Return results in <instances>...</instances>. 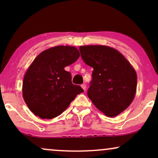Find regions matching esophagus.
Here are the masks:
<instances>
[{"label": "esophagus", "instance_id": "esophagus-1", "mask_svg": "<svg viewBox=\"0 0 158 158\" xmlns=\"http://www.w3.org/2000/svg\"><path fill=\"white\" fill-rule=\"evenodd\" d=\"M81 88H82V89L84 90H86V85H85V84H82V85H81Z\"/></svg>", "mask_w": 158, "mask_h": 158}]
</instances>
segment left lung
<instances>
[{"label":"left lung","mask_w":158,"mask_h":158,"mask_svg":"<svg viewBox=\"0 0 158 158\" xmlns=\"http://www.w3.org/2000/svg\"><path fill=\"white\" fill-rule=\"evenodd\" d=\"M81 57L94 68L88 96L99 110L116 117L135 98L137 73L128 60L115 49L102 45L79 48Z\"/></svg>","instance_id":"8db88e82"}]
</instances>
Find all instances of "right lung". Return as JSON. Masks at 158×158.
Instances as JSON below:
<instances>
[{"mask_svg": "<svg viewBox=\"0 0 158 158\" xmlns=\"http://www.w3.org/2000/svg\"><path fill=\"white\" fill-rule=\"evenodd\" d=\"M79 52L70 46H56L35 58L25 73L23 97L27 106L41 119H52L65 110L84 90L73 85L64 70L79 59Z\"/></svg>", "mask_w": 158, "mask_h": 158, "instance_id": "add662e5", "label": "right lung"}]
</instances>
